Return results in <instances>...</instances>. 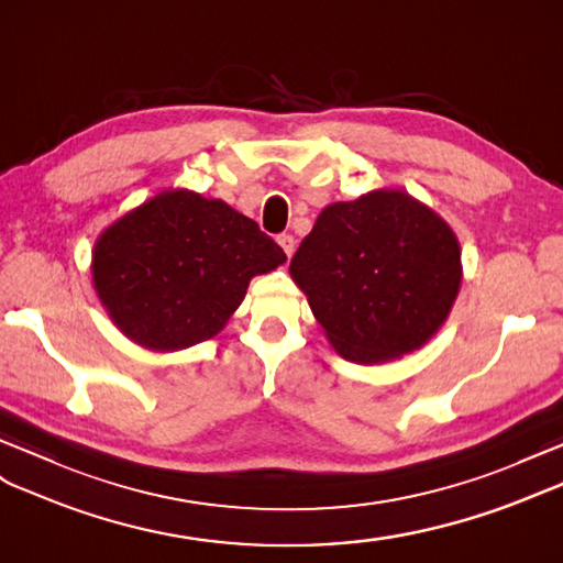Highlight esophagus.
<instances>
[{"instance_id": "1", "label": "esophagus", "mask_w": 563, "mask_h": 563, "mask_svg": "<svg viewBox=\"0 0 563 563\" xmlns=\"http://www.w3.org/2000/svg\"><path fill=\"white\" fill-rule=\"evenodd\" d=\"M277 241H279V245L284 249V253L291 257V255H294V249H296V241H294V236H291V234H282Z\"/></svg>"}]
</instances>
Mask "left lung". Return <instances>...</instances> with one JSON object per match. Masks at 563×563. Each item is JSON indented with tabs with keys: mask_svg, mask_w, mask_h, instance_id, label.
<instances>
[{
	"mask_svg": "<svg viewBox=\"0 0 563 563\" xmlns=\"http://www.w3.org/2000/svg\"><path fill=\"white\" fill-rule=\"evenodd\" d=\"M291 277L346 361L373 365L420 349L454 306V231L404 190H373L322 210Z\"/></svg>",
	"mask_w": 563,
	"mask_h": 563,
	"instance_id": "left-lung-1",
	"label": "left lung"
}]
</instances>
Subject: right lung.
I'll return each mask as SVG.
<instances>
[{"instance_id": "add662e5", "label": "right lung", "mask_w": 563, "mask_h": 563, "mask_svg": "<svg viewBox=\"0 0 563 563\" xmlns=\"http://www.w3.org/2000/svg\"><path fill=\"white\" fill-rule=\"evenodd\" d=\"M284 260L274 239L227 202L164 190L98 239L92 279L123 334L178 351L212 339L255 274Z\"/></svg>"}]
</instances>
